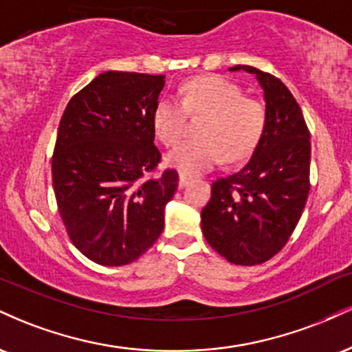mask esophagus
<instances>
[{
  "label": "esophagus",
  "instance_id": "esophagus-1",
  "mask_svg": "<svg viewBox=\"0 0 352 352\" xmlns=\"http://www.w3.org/2000/svg\"><path fill=\"white\" fill-rule=\"evenodd\" d=\"M190 180H192V177L185 175V173H180V177H179V188H184Z\"/></svg>",
  "mask_w": 352,
  "mask_h": 352
}]
</instances>
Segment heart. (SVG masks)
I'll return each mask as SVG.
<instances>
[{
    "instance_id": "heart-1",
    "label": "heart",
    "mask_w": 352,
    "mask_h": 352,
    "mask_svg": "<svg viewBox=\"0 0 352 352\" xmlns=\"http://www.w3.org/2000/svg\"><path fill=\"white\" fill-rule=\"evenodd\" d=\"M182 96V102L165 96L152 116L153 131L164 145L179 142L187 127V112L205 116L199 129L201 139L185 140L168 153L172 167L193 175L213 168L223 155L228 162L252 155L266 125V109L260 100L245 98L240 86L220 76L188 80Z\"/></svg>"
}]
</instances>
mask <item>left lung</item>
Instances as JSON below:
<instances>
[{
    "mask_svg": "<svg viewBox=\"0 0 352 352\" xmlns=\"http://www.w3.org/2000/svg\"><path fill=\"white\" fill-rule=\"evenodd\" d=\"M230 71L256 76L266 125L245 167L212 184V197L201 210V232L230 263L252 266L280 252L300 221L309 193V131L280 79L240 64Z\"/></svg>",
    "mask_w": 352,
    "mask_h": 352,
    "instance_id": "obj_1",
    "label": "left lung"
}]
</instances>
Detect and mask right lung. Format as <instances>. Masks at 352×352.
<instances>
[{"label": "right lung", "instance_id": "add662e5", "mask_svg": "<svg viewBox=\"0 0 352 352\" xmlns=\"http://www.w3.org/2000/svg\"><path fill=\"white\" fill-rule=\"evenodd\" d=\"M165 76L107 71L80 89L59 122L52 187L71 241L102 266L137 260L164 230L179 185L160 162L153 109Z\"/></svg>", "mask_w": 352, "mask_h": 352}]
</instances>
